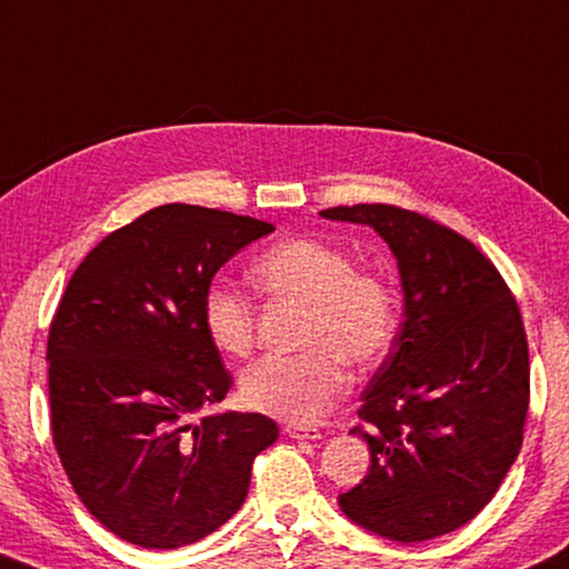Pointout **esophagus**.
I'll return each instance as SVG.
<instances>
[{
	"label": "esophagus",
	"instance_id": "1",
	"mask_svg": "<svg viewBox=\"0 0 569 569\" xmlns=\"http://www.w3.org/2000/svg\"><path fill=\"white\" fill-rule=\"evenodd\" d=\"M286 436L296 440H320L323 438V432L311 426H286Z\"/></svg>",
	"mask_w": 569,
	"mask_h": 569
}]
</instances>
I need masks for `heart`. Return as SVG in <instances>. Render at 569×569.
I'll return each instance as SVG.
<instances>
[{
	"label": "heart",
	"instance_id": "b5f03b06",
	"mask_svg": "<svg viewBox=\"0 0 569 569\" xmlns=\"http://www.w3.org/2000/svg\"><path fill=\"white\" fill-rule=\"evenodd\" d=\"M251 281L268 298L303 303L301 343L296 356H263L241 373L246 406L301 426L313 422L343 398L353 366L386 356L398 326L396 296L383 278L353 271V258L326 241L296 236L271 246L251 263ZM211 343L229 356L251 348L256 306L226 283H211L201 301Z\"/></svg>",
	"mask_w": 569,
	"mask_h": 569
}]
</instances>
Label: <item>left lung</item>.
<instances>
[{"label": "left lung", "mask_w": 569, "mask_h": 569, "mask_svg": "<svg viewBox=\"0 0 569 569\" xmlns=\"http://www.w3.org/2000/svg\"><path fill=\"white\" fill-rule=\"evenodd\" d=\"M323 219L370 226L396 256L402 323L370 378L353 428L370 448L363 482L338 495L348 520L396 542L470 522L522 446L528 340L510 288L460 233L388 203Z\"/></svg>", "instance_id": "8db88e82"}]
</instances>
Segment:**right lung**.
Listing matches in <instances>:
<instances>
[{"label":"right lung","mask_w":569,"mask_h":569,"mask_svg":"<svg viewBox=\"0 0 569 569\" xmlns=\"http://www.w3.org/2000/svg\"><path fill=\"white\" fill-rule=\"evenodd\" d=\"M271 223L167 203L109 233L71 276L49 328L51 436L87 510L147 550L199 542L246 500L278 426L213 412L231 388L201 301Z\"/></svg>","instance_id":"right-lung-1"}]
</instances>
